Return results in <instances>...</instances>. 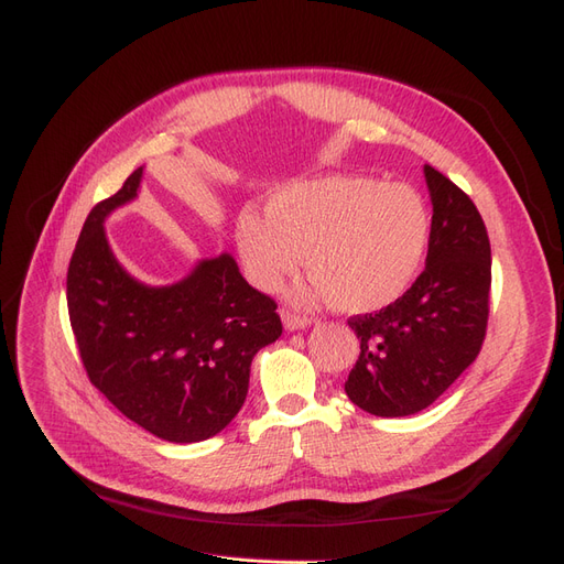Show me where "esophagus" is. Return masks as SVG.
Here are the masks:
<instances>
[{
    "mask_svg": "<svg viewBox=\"0 0 564 564\" xmlns=\"http://www.w3.org/2000/svg\"><path fill=\"white\" fill-rule=\"evenodd\" d=\"M280 315H282L286 332H299V329H305V327H311V324H313V317H305V315H296V313H289V311H282Z\"/></svg>",
    "mask_w": 564,
    "mask_h": 564,
    "instance_id": "esophagus-1",
    "label": "esophagus"
}]
</instances>
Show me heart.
Segmentation results:
<instances>
[{
	"instance_id": "b5f03b06",
	"label": "heart",
	"mask_w": 564,
	"mask_h": 564,
	"mask_svg": "<svg viewBox=\"0 0 564 564\" xmlns=\"http://www.w3.org/2000/svg\"><path fill=\"white\" fill-rule=\"evenodd\" d=\"M429 235V209L412 187L365 176L292 183L268 202L265 218L242 212L235 224L253 286L275 292L303 253L313 275L301 296L338 303L346 313H373L402 299Z\"/></svg>"
}]
</instances>
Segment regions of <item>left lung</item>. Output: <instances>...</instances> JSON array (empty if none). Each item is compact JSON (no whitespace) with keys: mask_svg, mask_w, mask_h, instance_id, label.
<instances>
[{"mask_svg":"<svg viewBox=\"0 0 564 564\" xmlns=\"http://www.w3.org/2000/svg\"><path fill=\"white\" fill-rule=\"evenodd\" d=\"M433 202L425 270L379 313L355 315L360 357L346 395L373 416H412L431 406L482 348L489 317L491 249L473 199L423 166Z\"/></svg>","mask_w":564,"mask_h":564,"instance_id":"8db88e82","label":"left lung"}]
</instances>
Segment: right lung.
Here are the masks:
<instances>
[{"instance_id": "obj_1", "label": "right lung", "mask_w": 564, "mask_h": 564, "mask_svg": "<svg viewBox=\"0 0 564 564\" xmlns=\"http://www.w3.org/2000/svg\"><path fill=\"white\" fill-rule=\"evenodd\" d=\"M141 178L143 166L84 220L67 268V313L89 381L148 433L191 445L240 412L253 355L280 338L282 322L230 253L166 286L129 275L104 224L139 195Z\"/></svg>"}]
</instances>
